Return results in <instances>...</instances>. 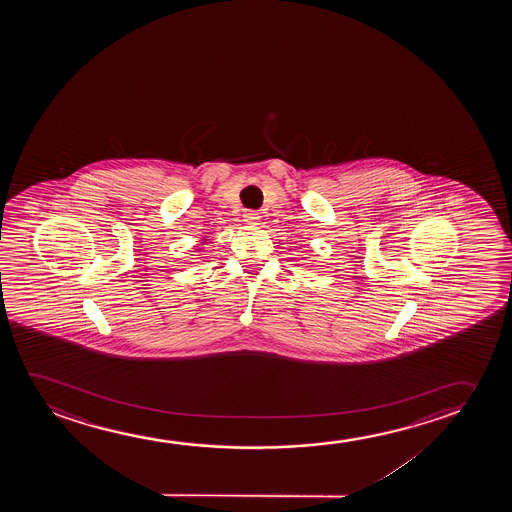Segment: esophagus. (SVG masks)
Masks as SVG:
<instances>
[{
  "label": "esophagus",
  "instance_id": "34e87169",
  "mask_svg": "<svg viewBox=\"0 0 512 512\" xmlns=\"http://www.w3.org/2000/svg\"><path fill=\"white\" fill-rule=\"evenodd\" d=\"M245 222H248V224H255V222H259L260 215L257 213V211L248 210L245 211Z\"/></svg>",
  "mask_w": 512,
  "mask_h": 512
}]
</instances>
